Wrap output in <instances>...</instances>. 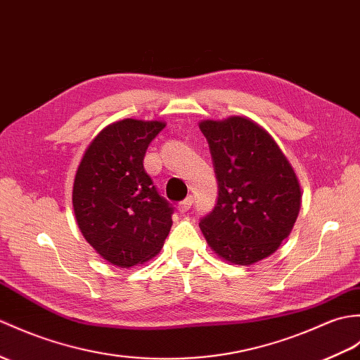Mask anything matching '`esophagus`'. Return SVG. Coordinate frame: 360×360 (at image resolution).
<instances>
[{"label": "esophagus", "instance_id": "34e87169", "mask_svg": "<svg viewBox=\"0 0 360 360\" xmlns=\"http://www.w3.org/2000/svg\"><path fill=\"white\" fill-rule=\"evenodd\" d=\"M191 205H193V198L188 196L187 199H184L182 202L179 204V212H181V213H186V212H188L190 208H191Z\"/></svg>", "mask_w": 360, "mask_h": 360}]
</instances>
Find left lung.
I'll list each match as a JSON object with an SVG mask.
<instances>
[{
  "label": "left lung",
  "instance_id": "obj_1",
  "mask_svg": "<svg viewBox=\"0 0 360 360\" xmlns=\"http://www.w3.org/2000/svg\"><path fill=\"white\" fill-rule=\"evenodd\" d=\"M218 179V202L200 221L213 252L235 265L271 256L290 236L302 202L296 172L278 142L248 116L202 120Z\"/></svg>",
  "mask_w": 360,
  "mask_h": 360
}]
</instances>
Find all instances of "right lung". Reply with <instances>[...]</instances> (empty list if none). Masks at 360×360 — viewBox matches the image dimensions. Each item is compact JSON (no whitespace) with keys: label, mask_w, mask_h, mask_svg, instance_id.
<instances>
[{"label":"right lung","mask_w":360,"mask_h":360,"mask_svg":"<svg viewBox=\"0 0 360 360\" xmlns=\"http://www.w3.org/2000/svg\"><path fill=\"white\" fill-rule=\"evenodd\" d=\"M165 127L160 120L115 121L91 139L75 173L72 204L82 236L120 269L161 252L173 208L144 170V155Z\"/></svg>","instance_id":"obj_1"}]
</instances>
